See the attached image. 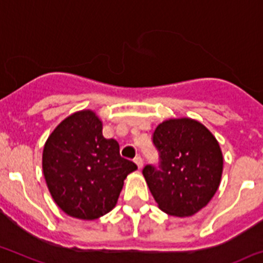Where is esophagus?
<instances>
[{"instance_id": "obj_1", "label": "esophagus", "mask_w": 263, "mask_h": 263, "mask_svg": "<svg viewBox=\"0 0 263 263\" xmlns=\"http://www.w3.org/2000/svg\"><path fill=\"white\" fill-rule=\"evenodd\" d=\"M134 163H136V164L138 165L139 170H141V168L143 167V160H142V158L139 155H137L136 158H134Z\"/></svg>"}]
</instances>
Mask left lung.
I'll use <instances>...</instances> for the list:
<instances>
[{
	"label": "left lung",
	"mask_w": 263,
	"mask_h": 263,
	"mask_svg": "<svg viewBox=\"0 0 263 263\" xmlns=\"http://www.w3.org/2000/svg\"><path fill=\"white\" fill-rule=\"evenodd\" d=\"M154 146L159 168L142 171L159 209L168 215L192 216L203 209L220 184L223 154L215 137L193 119H171L156 126Z\"/></svg>",
	"instance_id": "8db88e82"
}]
</instances>
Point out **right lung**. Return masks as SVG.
Listing matches in <instances>:
<instances>
[{"mask_svg": "<svg viewBox=\"0 0 263 263\" xmlns=\"http://www.w3.org/2000/svg\"><path fill=\"white\" fill-rule=\"evenodd\" d=\"M137 170L121 158L116 139L103 137L93 110L73 113L48 137L43 173L57 206L77 219L93 220L117 203L126 176Z\"/></svg>", "mask_w": 263, "mask_h": 263, "instance_id": "obj_1", "label": "right lung"}]
</instances>
